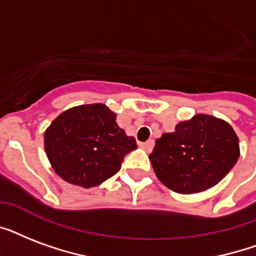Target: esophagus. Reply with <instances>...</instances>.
Returning <instances> with one entry per match:
<instances>
[{
  "label": "esophagus",
  "mask_w": 256,
  "mask_h": 256,
  "mask_svg": "<svg viewBox=\"0 0 256 256\" xmlns=\"http://www.w3.org/2000/svg\"><path fill=\"white\" fill-rule=\"evenodd\" d=\"M140 148H144V152H150L152 150V148H154V140H148V142H142V144H140Z\"/></svg>",
  "instance_id": "esophagus-1"
}]
</instances>
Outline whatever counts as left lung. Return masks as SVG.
Returning <instances> with one entry per match:
<instances>
[{
	"mask_svg": "<svg viewBox=\"0 0 256 256\" xmlns=\"http://www.w3.org/2000/svg\"><path fill=\"white\" fill-rule=\"evenodd\" d=\"M239 140L226 120L196 114L156 140L150 162L164 186L179 194L219 183L239 158Z\"/></svg>",
	"mask_w": 256,
	"mask_h": 256,
	"instance_id": "obj_1",
	"label": "left lung"
}]
</instances>
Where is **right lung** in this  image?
Wrapping results in <instances>:
<instances>
[{"mask_svg": "<svg viewBox=\"0 0 256 256\" xmlns=\"http://www.w3.org/2000/svg\"><path fill=\"white\" fill-rule=\"evenodd\" d=\"M116 116L104 104L66 110L45 132V152L64 180L90 188L116 174L136 140L116 124Z\"/></svg>", "mask_w": 256, "mask_h": 256, "instance_id": "obj_1", "label": "right lung"}]
</instances>
